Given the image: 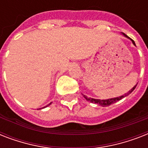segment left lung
Segmentation results:
<instances>
[{"instance_id": "left-lung-1", "label": "left lung", "mask_w": 148, "mask_h": 148, "mask_svg": "<svg viewBox=\"0 0 148 148\" xmlns=\"http://www.w3.org/2000/svg\"><path fill=\"white\" fill-rule=\"evenodd\" d=\"M122 34L124 36V37H126L127 38H129V39H131V38H129L128 36H127L125 34L122 33ZM131 41H132V43H133L134 45H135V43H134V41L132 39H131ZM136 46V45H135ZM136 86H137V84H136L134 87L132 89H131V90H129L128 92L126 93V94H124V95H122V96H120V97H114V98H110V99H107V100H100V99H95V98H91V97H87L86 95H84V97L88 101H89V102H90V103H97V104H99V105L102 106V107H108V106L110 105V104H112V103H115V102H117V101H120V100H121L122 98H124V97H127V95H129L130 94H131L132 91H133L134 89H135Z\"/></svg>"}]
</instances>
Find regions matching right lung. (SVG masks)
Returning <instances> with one entry per match:
<instances>
[{
    "instance_id": "1",
    "label": "right lung",
    "mask_w": 148,
    "mask_h": 148,
    "mask_svg": "<svg viewBox=\"0 0 148 148\" xmlns=\"http://www.w3.org/2000/svg\"><path fill=\"white\" fill-rule=\"evenodd\" d=\"M50 104H51V103H49V104H47V106H45V107H44V108H47V106H49V105H50ZM39 109H41V108H39Z\"/></svg>"
}]
</instances>
